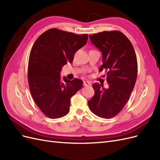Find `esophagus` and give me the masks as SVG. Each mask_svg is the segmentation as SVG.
<instances>
[{
	"label": "esophagus",
	"mask_w": 160,
	"mask_h": 160,
	"mask_svg": "<svg viewBox=\"0 0 160 160\" xmlns=\"http://www.w3.org/2000/svg\"><path fill=\"white\" fill-rule=\"evenodd\" d=\"M83 85L84 86H90V85H91V83L90 81H83Z\"/></svg>",
	"instance_id": "obj_1"
}]
</instances>
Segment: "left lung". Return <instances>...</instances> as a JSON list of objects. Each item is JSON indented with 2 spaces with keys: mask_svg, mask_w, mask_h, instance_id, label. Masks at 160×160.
Returning a JSON list of instances; mask_svg holds the SVG:
<instances>
[{
  "mask_svg": "<svg viewBox=\"0 0 160 160\" xmlns=\"http://www.w3.org/2000/svg\"><path fill=\"white\" fill-rule=\"evenodd\" d=\"M89 37L102 53L99 71L107 72L109 88L94 83L92 86L95 95L88 105L97 116L109 119L118 115L128 103L137 79V57L132 42L122 32L103 31Z\"/></svg>",
  "mask_w": 160,
  "mask_h": 160,
  "instance_id": "8db88e82",
  "label": "left lung"
}]
</instances>
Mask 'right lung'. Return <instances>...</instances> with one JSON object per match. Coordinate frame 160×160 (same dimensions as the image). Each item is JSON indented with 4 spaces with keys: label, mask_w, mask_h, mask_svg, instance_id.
I'll return each mask as SVG.
<instances>
[{
    "label": "right lung",
    "mask_w": 160,
    "mask_h": 160,
    "mask_svg": "<svg viewBox=\"0 0 160 160\" xmlns=\"http://www.w3.org/2000/svg\"><path fill=\"white\" fill-rule=\"evenodd\" d=\"M79 35L57 28L41 35L32 47L28 65V85L32 98L48 118L57 119L69 113L70 99L83 88V81L61 80L62 67L73 61L75 53L88 41Z\"/></svg>",
    "instance_id": "obj_1"
}]
</instances>
